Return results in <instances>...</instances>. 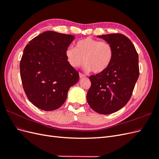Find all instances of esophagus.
I'll use <instances>...</instances> for the list:
<instances>
[{
  "instance_id": "34e87169",
  "label": "esophagus",
  "mask_w": 159,
  "mask_h": 159,
  "mask_svg": "<svg viewBox=\"0 0 159 159\" xmlns=\"http://www.w3.org/2000/svg\"><path fill=\"white\" fill-rule=\"evenodd\" d=\"M79 75H80V78H85V75L84 74H81V73H80Z\"/></svg>"
}]
</instances>
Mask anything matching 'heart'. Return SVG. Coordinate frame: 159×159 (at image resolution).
Returning a JSON list of instances; mask_svg holds the SVG:
<instances>
[{
	"mask_svg": "<svg viewBox=\"0 0 159 159\" xmlns=\"http://www.w3.org/2000/svg\"><path fill=\"white\" fill-rule=\"evenodd\" d=\"M113 56V48L109 42L89 37L79 40L75 48H68L66 51L67 61L71 68H78L84 62V70H93L94 73H101L107 69Z\"/></svg>",
	"mask_w": 159,
	"mask_h": 159,
	"instance_id": "heart-1",
	"label": "heart"
}]
</instances>
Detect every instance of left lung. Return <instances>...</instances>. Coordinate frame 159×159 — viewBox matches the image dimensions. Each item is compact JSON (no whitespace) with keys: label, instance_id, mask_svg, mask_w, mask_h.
<instances>
[{"label":"left lung","instance_id":"8db88e82","mask_svg":"<svg viewBox=\"0 0 159 159\" xmlns=\"http://www.w3.org/2000/svg\"><path fill=\"white\" fill-rule=\"evenodd\" d=\"M98 37L112 45L114 56L107 69L89 76L87 101L95 112L108 115L123 107L131 98L139 75V56L131 41L122 34Z\"/></svg>","mask_w":159,"mask_h":159}]
</instances>
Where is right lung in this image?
Wrapping results in <instances>:
<instances>
[{"mask_svg":"<svg viewBox=\"0 0 159 159\" xmlns=\"http://www.w3.org/2000/svg\"><path fill=\"white\" fill-rule=\"evenodd\" d=\"M70 34L46 31L34 38L24 50L20 63L23 89L30 102L44 111L64 104L69 89L78 82V71L66 60L74 40Z\"/></svg>","mask_w":159,"mask_h":159,"instance_id":"obj_1","label":"right lung"}]
</instances>
